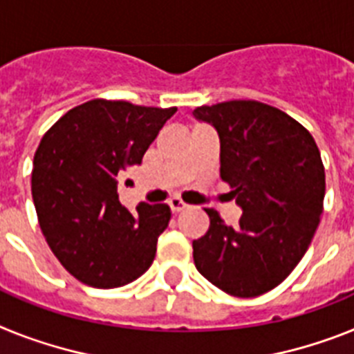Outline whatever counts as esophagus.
<instances>
[{
	"label": "esophagus",
	"instance_id": "obj_1",
	"mask_svg": "<svg viewBox=\"0 0 354 354\" xmlns=\"http://www.w3.org/2000/svg\"><path fill=\"white\" fill-rule=\"evenodd\" d=\"M169 207H171L172 212L178 214V212H183V210H185L187 207H189V205L183 203V201L180 200V198H171V200H169Z\"/></svg>",
	"mask_w": 354,
	"mask_h": 354
}]
</instances>
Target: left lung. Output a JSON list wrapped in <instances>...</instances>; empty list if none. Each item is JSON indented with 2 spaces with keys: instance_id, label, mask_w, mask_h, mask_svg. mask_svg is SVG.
Masks as SVG:
<instances>
[{
  "instance_id": "obj_1",
  "label": "left lung",
  "mask_w": 354,
  "mask_h": 354,
  "mask_svg": "<svg viewBox=\"0 0 354 354\" xmlns=\"http://www.w3.org/2000/svg\"><path fill=\"white\" fill-rule=\"evenodd\" d=\"M192 115L218 133L221 180L243 210L236 227L207 210L209 232L192 241L196 268L230 295H263L293 272L319 227L326 194L319 147L290 115L255 100Z\"/></svg>"
}]
</instances>
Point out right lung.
I'll use <instances>...</instances> for the list:
<instances>
[{
	"instance_id": "add662e5",
	"label": "right lung",
	"mask_w": 354,
	"mask_h": 354,
	"mask_svg": "<svg viewBox=\"0 0 354 354\" xmlns=\"http://www.w3.org/2000/svg\"><path fill=\"white\" fill-rule=\"evenodd\" d=\"M176 108L95 99L70 109L43 136L34 156L32 198L43 236L81 283L120 288L153 264L167 205L120 203L118 174L138 165Z\"/></svg>"
}]
</instances>
